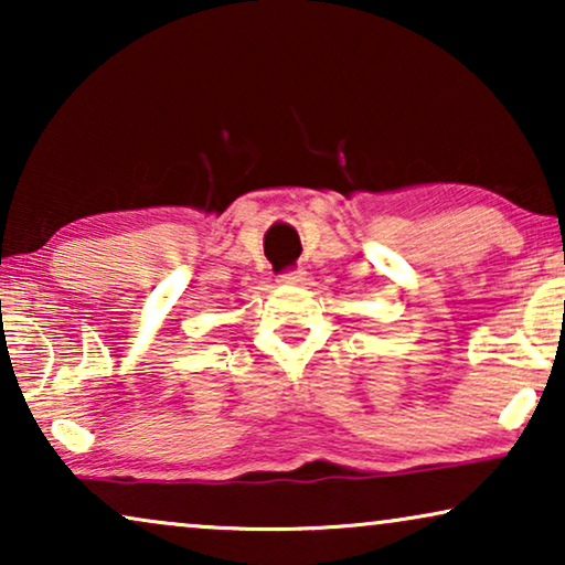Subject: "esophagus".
I'll return each mask as SVG.
<instances>
[{"label": "esophagus", "mask_w": 565, "mask_h": 565, "mask_svg": "<svg viewBox=\"0 0 565 565\" xmlns=\"http://www.w3.org/2000/svg\"><path fill=\"white\" fill-rule=\"evenodd\" d=\"M303 280H306L303 269H285V273L280 275L282 285H300Z\"/></svg>", "instance_id": "obj_1"}]
</instances>
